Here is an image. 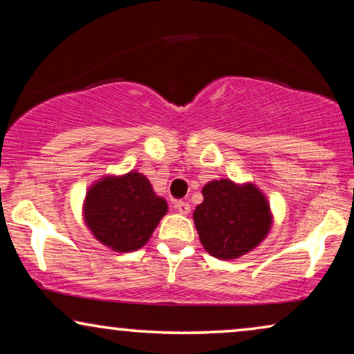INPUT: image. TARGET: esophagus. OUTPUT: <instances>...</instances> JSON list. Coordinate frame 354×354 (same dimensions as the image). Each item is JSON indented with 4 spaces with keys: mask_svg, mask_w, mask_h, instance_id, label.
<instances>
[{
    "mask_svg": "<svg viewBox=\"0 0 354 354\" xmlns=\"http://www.w3.org/2000/svg\"><path fill=\"white\" fill-rule=\"evenodd\" d=\"M174 207H176V209L183 216H187L188 212H190V205H188L187 201H176L174 203Z\"/></svg>",
    "mask_w": 354,
    "mask_h": 354,
    "instance_id": "esophagus-1",
    "label": "esophagus"
}]
</instances>
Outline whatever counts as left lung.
Masks as SVG:
<instances>
[{"label": "left lung", "instance_id": "1", "mask_svg": "<svg viewBox=\"0 0 354 354\" xmlns=\"http://www.w3.org/2000/svg\"><path fill=\"white\" fill-rule=\"evenodd\" d=\"M201 205L193 212L198 235L207 253L235 259L261 243L270 229L269 205L251 183L222 178L203 187Z\"/></svg>", "mask_w": 354, "mask_h": 354}]
</instances>
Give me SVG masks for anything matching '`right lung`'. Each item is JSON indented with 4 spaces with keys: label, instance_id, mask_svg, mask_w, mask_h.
<instances>
[{
    "label": "right lung",
    "instance_id": "obj_1",
    "mask_svg": "<svg viewBox=\"0 0 354 354\" xmlns=\"http://www.w3.org/2000/svg\"><path fill=\"white\" fill-rule=\"evenodd\" d=\"M166 212V200L153 192L147 177L133 171L101 178L86 193L84 206L95 239L120 253L142 248Z\"/></svg>",
    "mask_w": 354,
    "mask_h": 354
}]
</instances>
